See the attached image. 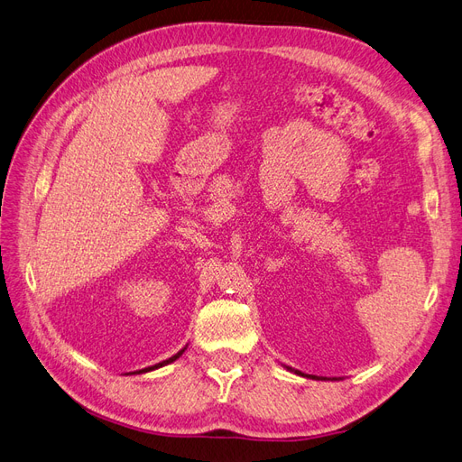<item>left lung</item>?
<instances>
[{
	"label": "left lung",
	"instance_id": "8db88e82",
	"mask_svg": "<svg viewBox=\"0 0 462 462\" xmlns=\"http://www.w3.org/2000/svg\"><path fill=\"white\" fill-rule=\"evenodd\" d=\"M290 368V366H288ZM291 372H295V374H300V376H307V378H312V380H328V378H324V376H312V374H305V372H301V370H295V368H290ZM336 380V378H334Z\"/></svg>",
	"mask_w": 462,
	"mask_h": 462
}]
</instances>
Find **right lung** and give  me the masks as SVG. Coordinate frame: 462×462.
I'll return each instance as SVG.
<instances>
[{
	"instance_id": "1",
	"label": "right lung",
	"mask_w": 462,
	"mask_h": 462,
	"mask_svg": "<svg viewBox=\"0 0 462 462\" xmlns=\"http://www.w3.org/2000/svg\"><path fill=\"white\" fill-rule=\"evenodd\" d=\"M186 351V347L184 349H180L178 351L176 355H172L171 359H167V361H162V363H157V365H153V366H147V368H142V370H136V372H132V374H143V372H150V370H155V368H161V366H165V365H171V363H174L178 356H182V353Z\"/></svg>"
}]
</instances>
